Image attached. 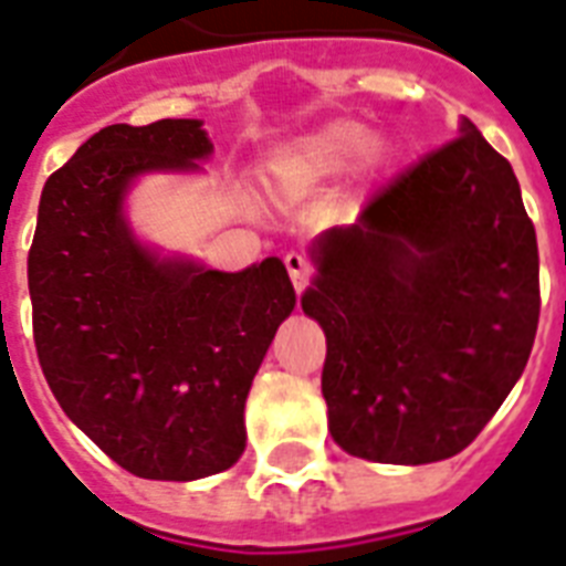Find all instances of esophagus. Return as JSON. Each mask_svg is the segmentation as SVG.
Segmentation results:
<instances>
[{
  "label": "esophagus",
  "instance_id": "1",
  "mask_svg": "<svg viewBox=\"0 0 566 566\" xmlns=\"http://www.w3.org/2000/svg\"><path fill=\"white\" fill-rule=\"evenodd\" d=\"M284 266H287V273H291V282L296 291H305L311 284V275H314V264H311L308 258L302 255V252H287L284 255Z\"/></svg>",
  "mask_w": 566,
  "mask_h": 566
}]
</instances>
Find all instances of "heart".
I'll return each instance as SVG.
<instances>
[{
	"label": "heart",
	"mask_w": 566,
	"mask_h": 566,
	"mask_svg": "<svg viewBox=\"0 0 566 566\" xmlns=\"http://www.w3.org/2000/svg\"><path fill=\"white\" fill-rule=\"evenodd\" d=\"M361 161H390V146L376 140L373 128L358 119H335L296 137L275 155V188L284 196H305L346 176Z\"/></svg>",
	"instance_id": "obj_1"
}]
</instances>
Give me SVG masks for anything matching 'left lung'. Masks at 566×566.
Masks as SVG:
<instances>
[{"instance_id": "obj_1", "label": "left lung", "mask_w": 566, "mask_h": 566, "mask_svg": "<svg viewBox=\"0 0 566 566\" xmlns=\"http://www.w3.org/2000/svg\"><path fill=\"white\" fill-rule=\"evenodd\" d=\"M311 258L302 311L326 332L337 447L378 464L470 447L526 370L541 317L535 226L511 164L464 119Z\"/></svg>"}]
</instances>
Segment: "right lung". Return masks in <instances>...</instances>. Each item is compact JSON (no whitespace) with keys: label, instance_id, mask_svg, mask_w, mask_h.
Masks as SVG:
<instances>
[{"label":"right lung","instance_id":"obj_1","mask_svg":"<svg viewBox=\"0 0 566 566\" xmlns=\"http://www.w3.org/2000/svg\"><path fill=\"white\" fill-rule=\"evenodd\" d=\"M211 149L199 119L102 128L46 179L29 249L34 346L57 405L111 461L158 482L243 455L249 387L296 305L279 258L220 273L128 229L137 176L199 170Z\"/></svg>","mask_w":566,"mask_h":566}]
</instances>
